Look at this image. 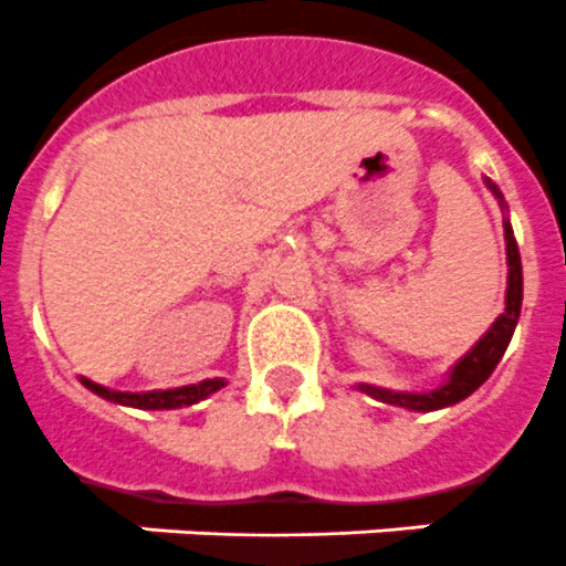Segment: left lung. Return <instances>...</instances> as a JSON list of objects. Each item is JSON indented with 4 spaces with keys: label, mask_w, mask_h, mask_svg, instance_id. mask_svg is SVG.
<instances>
[{
    "label": "left lung",
    "mask_w": 566,
    "mask_h": 566,
    "mask_svg": "<svg viewBox=\"0 0 566 566\" xmlns=\"http://www.w3.org/2000/svg\"><path fill=\"white\" fill-rule=\"evenodd\" d=\"M488 188L493 190L495 199H499L501 208H504V196L499 193V188H495L490 179H488ZM504 239H507V298H504L507 307H504V313L495 318L493 327H490L479 342H475L473 350L455 361V367L450 370L444 385L427 392H399V390H385V387H373V385H358V390H365L367 396H373L376 401H385V405L430 412V410H441V407L459 405L461 399H467L470 392H475L484 381H488L490 373L495 370V365H499L504 350H507L510 338H513L515 324H518V316H521V290H524L518 244H515L513 228H510L507 219H504Z\"/></svg>",
    "instance_id": "1"
}]
</instances>
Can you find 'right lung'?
Segmentation results:
<instances>
[{
    "mask_svg": "<svg viewBox=\"0 0 566 566\" xmlns=\"http://www.w3.org/2000/svg\"><path fill=\"white\" fill-rule=\"evenodd\" d=\"M82 385L87 390H93L96 396L107 401H116V405L139 407V410H176V407H190L196 401L208 399L210 392L222 390L228 381L224 378H205L199 385L176 387V390H150V392H122V390H107V387L96 385L91 378H82Z\"/></svg>",
    "mask_w": 566,
    "mask_h": 566,
    "instance_id": "obj_1",
    "label": "right lung"
}]
</instances>
